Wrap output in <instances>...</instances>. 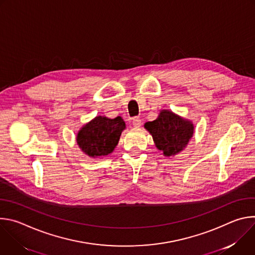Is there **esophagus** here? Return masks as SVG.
Wrapping results in <instances>:
<instances>
[{
  "instance_id": "34e87169",
  "label": "esophagus",
  "mask_w": 255,
  "mask_h": 255,
  "mask_svg": "<svg viewBox=\"0 0 255 255\" xmlns=\"http://www.w3.org/2000/svg\"><path fill=\"white\" fill-rule=\"evenodd\" d=\"M132 124H133V126L134 127H140L141 126V119L139 118V117H134L133 119H132Z\"/></svg>"
}]
</instances>
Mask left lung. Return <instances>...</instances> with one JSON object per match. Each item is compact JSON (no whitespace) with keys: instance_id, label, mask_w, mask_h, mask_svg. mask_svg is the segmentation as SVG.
Listing matches in <instances>:
<instances>
[{"instance_id":"8db88e82","label":"left lung","mask_w":255,"mask_h":255,"mask_svg":"<svg viewBox=\"0 0 255 255\" xmlns=\"http://www.w3.org/2000/svg\"><path fill=\"white\" fill-rule=\"evenodd\" d=\"M144 127L150 132L156 147L165 156L183 150L194 133V126L190 121L167 110H162L156 120L146 122Z\"/></svg>"}]
</instances>
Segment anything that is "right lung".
Segmentation results:
<instances>
[{
    "mask_svg": "<svg viewBox=\"0 0 255 255\" xmlns=\"http://www.w3.org/2000/svg\"><path fill=\"white\" fill-rule=\"evenodd\" d=\"M124 129L125 122L121 117L109 119L99 116L80 130L77 142L89 156H105L114 150Z\"/></svg>",
    "mask_w": 255,
    "mask_h": 255,
    "instance_id": "right-lung-1",
    "label": "right lung"
}]
</instances>
